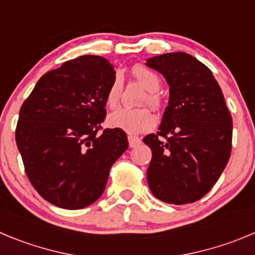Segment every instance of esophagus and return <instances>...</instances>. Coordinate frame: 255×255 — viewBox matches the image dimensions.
Instances as JSON below:
<instances>
[{
  "mask_svg": "<svg viewBox=\"0 0 255 255\" xmlns=\"http://www.w3.org/2000/svg\"><path fill=\"white\" fill-rule=\"evenodd\" d=\"M142 142V139L139 138V137H137V135H128V143H129V147H137L139 146Z\"/></svg>",
  "mask_w": 255,
  "mask_h": 255,
  "instance_id": "1",
  "label": "esophagus"
}]
</instances>
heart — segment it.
<instances>
[{"label":"heart","instance_id":"b5f03b06","mask_svg":"<svg viewBox=\"0 0 255 255\" xmlns=\"http://www.w3.org/2000/svg\"><path fill=\"white\" fill-rule=\"evenodd\" d=\"M132 75L148 92L147 97L144 98V103H148L156 111H160L163 107V99L157 93V90L161 88V78L158 77V74H156L147 66L138 64L132 68ZM122 77L120 74H117L107 90L106 103L109 109L118 108L121 103V97H122ZM108 125L127 133H142L153 127L154 116L151 109L148 108H122L108 117Z\"/></svg>","mask_w":255,"mask_h":255}]
</instances>
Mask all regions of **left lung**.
<instances>
[{
    "label": "left lung",
    "mask_w": 255,
    "mask_h": 255,
    "mask_svg": "<svg viewBox=\"0 0 255 255\" xmlns=\"http://www.w3.org/2000/svg\"><path fill=\"white\" fill-rule=\"evenodd\" d=\"M146 65L170 87L157 134L143 142L152 149L147 181L152 194L175 205L205 196L232 153L233 120L213 73L186 52L153 56Z\"/></svg>",
    "instance_id": "left-lung-1"
}]
</instances>
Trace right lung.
Wrapping results in <instances>:
<instances>
[{"instance_id": "right-lung-1", "label": "right lung", "mask_w": 255, "mask_h": 255, "mask_svg": "<svg viewBox=\"0 0 255 255\" xmlns=\"http://www.w3.org/2000/svg\"><path fill=\"white\" fill-rule=\"evenodd\" d=\"M114 77L107 59L79 56L44 74L21 106L17 148L31 185L52 205L78 210L97 201L128 148L125 130L98 133Z\"/></svg>"}]
</instances>
